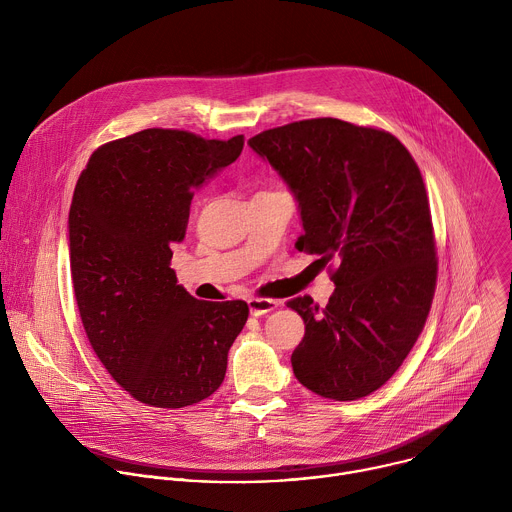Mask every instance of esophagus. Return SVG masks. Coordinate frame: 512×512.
<instances>
[{"instance_id":"34e87169","label":"esophagus","mask_w":512,"mask_h":512,"mask_svg":"<svg viewBox=\"0 0 512 512\" xmlns=\"http://www.w3.org/2000/svg\"><path fill=\"white\" fill-rule=\"evenodd\" d=\"M247 304H249L251 316H263V314L273 312V310H277V308L281 306V302H277V300H265V298H251Z\"/></svg>"}]
</instances>
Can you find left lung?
<instances>
[{
  "mask_svg": "<svg viewBox=\"0 0 512 512\" xmlns=\"http://www.w3.org/2000/svg\"><path fill=\"white\" fill-rule=\"evenodd\" d=\"M249 148L298 200L296 247L338 265L324 310L310 296L287 302L306 324L294 375L326 399L367 397L401 367L433 300L437 259L421 172L395 135L332 117L267 129Z\"/></svg>",
  "mask_w": 512,
  "mask_h": 512,
  "instance_id": "8db88e82",
  "label": "left lung"
}]
</instances>
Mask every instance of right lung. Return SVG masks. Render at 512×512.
I'll list each match as a JSON object with an SVG mask.
<instances>
[{"instance_id":"1","label":"right lung","mask_w":512,"mask_h":512,"mask_svg":"<svg viewBox=\"0 0 512 512\" xmlns=\"http://www.w3.org/2000/svg\"><path fill=\"white\" fill-rule=\"evenodd\" d=\"M243 143L143 129L101 145L72 194L70 273L85 332L109 375L145 405L210 397L247 322L245 302H200L170 267L194 190L231 166Z\"/></svg>"}]
</instances>
